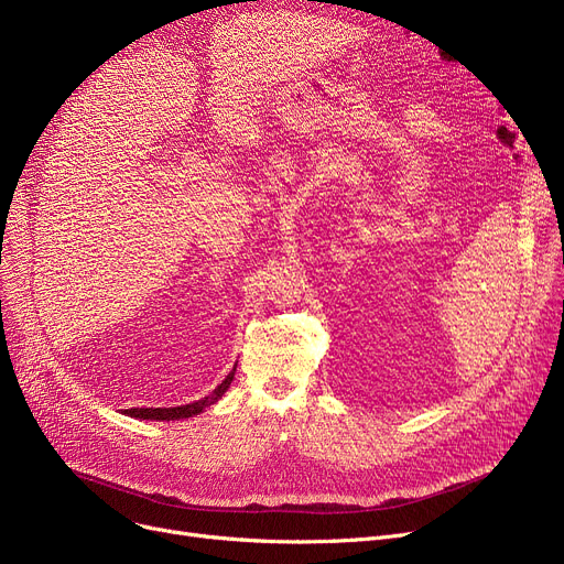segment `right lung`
I'll list each match as a JSON object with an SVG mask.
<instances>
[{
	"label": "right lung",
	"mask_w": 564,
	"mask_h": 564,
	"mask_svg": "<svg viewBox=\"0 0 564 564\" xmlns=\"http://www.w3.org/2000/svg\"><path fill=\"white\" fill-rule=\"evenodd\" d=\"M232 377H235V368H232V372L219 383V387L207 395V398H203V400H198V402H192V404H183V406H158V409H126V413L128 416H132V419H143V421H177V419H189V416H196V413H200L205 406H210V404H215L226 391H228V387H230V381H232Z\"/></svg>",
	"instance_id": "1"
}]
</instances>
